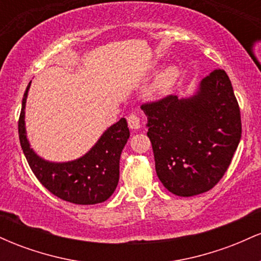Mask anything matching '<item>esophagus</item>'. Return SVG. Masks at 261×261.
<instances>
[{
  "label": "esophagus",
  "mask_w": 261,
  "mask_h": 261,
  "mask_svg": "<svg viewBox=\"0 0 261 261\" xmlns=\"http://www.w3.org/2000/svg\"><path fill=\"white\" fill-rule=\"evenodd\" d=\"M127 125L128 127L133 128V130H137L141 126V122H140V118L136 115V114H130L127 116Z\"/></svg>",
  "instance_id": "esophagus-1"
}]
</instances>
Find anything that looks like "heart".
<instances>
[{"label": "heart", "instance_id": "obj_1", "mask_svg": "<svg viewBox=\"0 0 261 261\" xmlns=\"http://www.w3.org/2000/svg\"><path fill=\"white\" fill-rule=\"evenodd\" d=\"M176 79H178V70L175 67H168L161 72L155 79L153 87V92L155 94L162 95V94H166L168 93L170 89L173 88V86L175 85Z\"/></svg>", "mask_w": 261, "mask_h": 261}]
</instances>
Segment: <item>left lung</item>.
<instances>
[{"label": "left lung", "mask_w": 261, "mask_h": 261, "mask_svg": "<svg viewBox=\"0 0 261 261\" xmlns=\"http://www.w3.org/2000/svg\"><path fill=\"white\" fill-rule=\"evenodd\" d=\"M141 109L148 119L155 172L164 188L194 196L222 179L242 136L241 110L224 70L205 77L190 99L169 94Z\"/></svg>", "instance_id": "obj_1"}]
</instances>
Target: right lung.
I'll use <instances>...</instances> for the list:
<instances>
[{"label":"right lung","instance_id":"1","mask_svg":"<svg viewBox=\"0 0 261 261\" xmlns=\"http://www.w3.org/2000/svg\"><path fill=\"white\" fill-rule=\"evenodd\" d=\"M31 83L22 101L18 133L27 162L39 181L50 193L77 205H94L113 195L119 182V162L128 136L127 122L121 118L110 126L88 153L67 163H50L33 152L25 136L24 107Z\"/></svg>","mask_w":261,"mask_h":261}]
</instances>
